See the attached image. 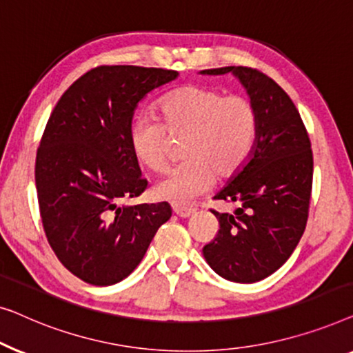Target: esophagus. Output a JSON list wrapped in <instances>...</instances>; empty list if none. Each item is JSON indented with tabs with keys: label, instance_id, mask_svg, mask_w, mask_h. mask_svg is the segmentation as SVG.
<instances>
[{
	"label": "esophagus",
	"instance_id": "1",
	"mask_svg": "<svg viewBox=\"0 0 353 353\" xmlns=\"http://www.w3.org/2000/svg\"><path fill=\"white\" fill-rule=\"evenodd\" d=\"M172 210H174V212L179 217H190L193 212H195L193 208H185V206H174Z\"/></svg>",
	"mask_w": 353,
	"mask_h": 353
}]
</instances>
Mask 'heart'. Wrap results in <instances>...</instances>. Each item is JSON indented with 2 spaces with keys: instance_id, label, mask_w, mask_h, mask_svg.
<instances>
[{
  "instance_id": "1",
  "label": "heart",
  "mask_w": 353,
  "mask_h": 353,
  "mask_svg": "<svg viewBox=\"0 0 353 353\" xmlns=\"http://www.w3.org/2000/svg\"><path fill=\"white\" fill-rule=\"evenodd\" d=\"M161 120L139 117L129 129L134 157L152 171L168 166V133L187 136L185 161L155 185L161 200L185 205L210 190L214 179H230L245 166L257 134V110L250 97L225 96L221 89L188 84L158 103Z\"/></svg>"
}]
</instances>
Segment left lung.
I'll list each match as a JSON object with an SVG mask.
<instances>
[{
  "label": "left lung",
  "instance_id": "obj_1",
  "mask_svg": "<svg viewBox=\"0 0 353 353\" xmlns=\"http://www.w3.org/2000/svg\"><path fill=\"white\" fill-rule=\"evenodd\" d=\"M200 73H233L257 110V134L248 161L214 196L240 206L232 214L211 211L219 232L203 248L217 275L254 283L290 259L305 230L314 177L310 139L290 96L262 72L222 67Z\"/></svg>",
  "mask_w": 353,
  "mask_h": 353
}]
</instances>
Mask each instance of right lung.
Segmentation results:
<instances>
[{
	"mask_svg": "<svg viewBox=\"0 0 353 353\" xmlns=\"http://www.w3.org/2000/svg\"><path fill=\"white\" fill-rule=\"evenodd\" d=\"M174 70L102 65L78 78L49 117L37 152L39 214L57 259L96 286L115 285L145 256L171 206H128L147 188L129 145L134 110Z\"/></svg>",
	"mask_w": 353,
	"mask_h": 353,
	"instance_id": "right-lung-1",
	"label": "right lung"
}]
</instances>
